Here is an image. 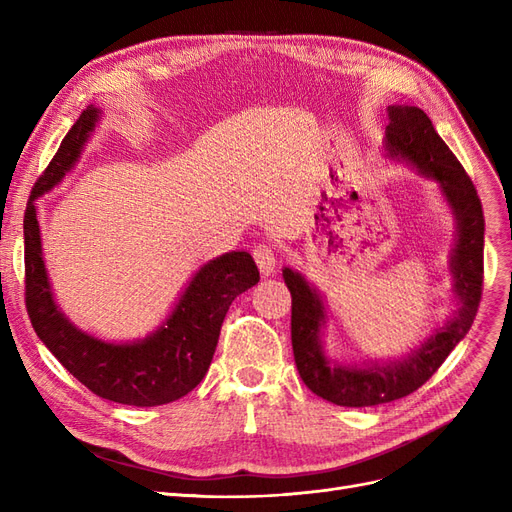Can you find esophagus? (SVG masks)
<instances>
[{
    "mask_svg": "<svg viewBox=\"0 0 512 512\" xmlns=\"http://www.w3.org/2000/svg\"><path fill=\"white\" fill-rule=\"evenodd\" d=\"M254 260L256 265L260 269L262 275H271L275 271V265H277V256H275V247L269 245V243H258L254 250Z\"/></svg>",
    "mask_w": 512,
    "mask_h": 512,
    "instance_id": "1",
    "label": "esophagus"
}]
</instances>
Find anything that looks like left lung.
<instances>
[{
	"label": "left lung",
	"mask_w": 512,
	"mask_h": 512,
	"mask_svg": "<svg viewBox=\"0 0 512 512\" xmlns=\"http://www.w3.org/2000/svg\"><path fill=\"white\" fill-rule=\"evenodd\" d=\"M384 149L389 158L406 160L418 173L440 183V190L457 220L451 273L459 307L444 327L436 329L404 361L363 367L339 365L327 359L322 350L320 331L327 320L318 290L309 286L299 271L286 267L284 282L292 297V352L299 376L318 397L348 408L389 404L421 389L470 331L483 294L485 218L483 205L466 170L438 136L431 119L416 106H389Z\"/></svg>",
	"instance_id": "left-lung-1"
}]
</instances>
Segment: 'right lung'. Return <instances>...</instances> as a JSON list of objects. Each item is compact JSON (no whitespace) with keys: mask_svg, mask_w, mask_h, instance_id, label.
Wrapping results in <instances>:
<instances>
[{"mask_svg":"<svg viewBox=\"0 0 512 512\" xmlns=\"http://www.w3.org/2000/svg\"><path fill=\"white\" fill-rule=\"evenodd\" d=\"M98 119V108L87 106L27 200L23 220L27 314L44 346L91 393L136 408L162 406L188 395L205 378L230 303L258 284L260 273L247 252H228L209 260L196 271L162 327L132 344H108L76 329L53 301L42 260L36 198L53 190L81 158Z\"/></svg>","mask_w":512,"mask_h":512,"instance_id":"add662e5","label":"right lung"}]
</instances>
